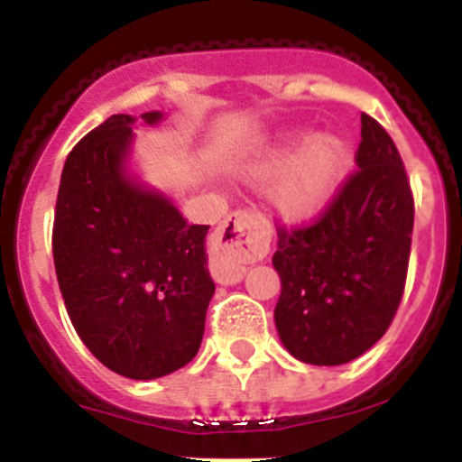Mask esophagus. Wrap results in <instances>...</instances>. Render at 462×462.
Segmentation results:
<instances>
[{"label":"esophagus","mask_w":462,"mask_h":462,"mask_svg":"<svg viewBox=\"0 0 462 462\" xmlns=\"http://www.w3.org/2000/svg\"><path fill=\"white\" fill-rule=\"evenodd\" d=\"M271 240V224L254 210L231 212L217 228V243L222 250L234 254V261H219L215 266V277L219 284H236L245 277L247 268L243 261L259 259Z\"/></svg>","instance_id":"34e87169"}]
</instances>
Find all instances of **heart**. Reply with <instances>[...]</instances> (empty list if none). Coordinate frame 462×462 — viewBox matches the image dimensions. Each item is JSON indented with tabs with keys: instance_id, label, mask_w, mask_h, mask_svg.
Masks as SVG:
<instances>
[{
	"instance_id": "heart-1",
	"label": "heart",
	"mask_w": 462,
	"mask_h": 462,
	"mask_svg": "<svg viewBox=\"0 0 462 462\" xmlns=\"http://www.w3.org/2000/svg\"><path fill=\"white\" fill-rule=\"evenodd\" d=\"M352 166V152L337 136H298L273 150L250 169V180L275 187V208L289 222L319 215L337 194Z\"/></svg>"
}]
</instances>
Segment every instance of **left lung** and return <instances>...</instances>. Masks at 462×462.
<instances>
[{
	"label": "left lung",
	"instance_id": "obj_1",
	"mask_svg": "<svg viewBox=\"0 0 462 462\" xmlns=\"http://www.w3.org/2000/svg\"><path fill=\"white\" fill-rule=\"evenodd\" d=\"M354 162L358 169L319 217L277 226V333L312 365H342L368 352L405 293L414 194L393 138L365 113Z\"/></svg>",
	"mask_w": 462,
	"mask_h": 462
}]
</instances>
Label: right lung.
I'll use <instances>...</instances> for the list:
<instances>
[{
  "label": "right lung",
  "mask_w": 462,
  "mask_h": 462,
  "mask_svg": "<svg viewBox=\"0 0 462 462\" xmlns=\"http://www.w3.org/2000/svg\"><path fill=\"white\" fill-rule=\"evenodd\" d=\"M132 125V116H110L69 152L52 256L85 346L122 377L154 379L196 356L215 282L206 266L208 224H187L164 196L122 173Z\"/></svg>",
  "instance_id": "right-lung-1"
}]
</instances>
